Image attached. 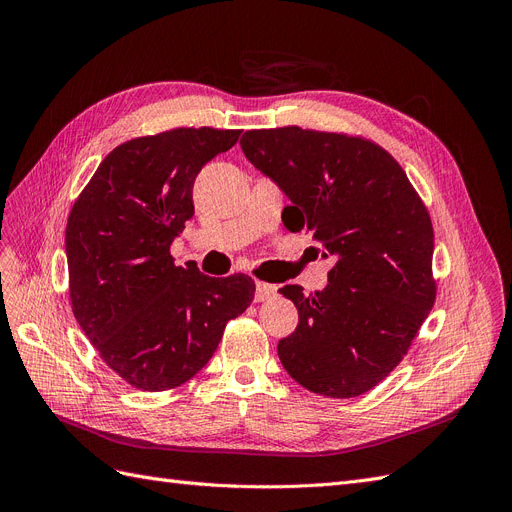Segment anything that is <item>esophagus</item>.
<instances>
[{"mask_svg":"<svg viewBox=\"0 0 512 512\" xmlns=\"http://www.w3.org/2000/svg\"><path fill=\"white\" fill-rule=\"evenodd\" d=\"M278 292V286L267 284V282H257L255 284V303H263L267 299H272Z\"/></svg>","mask_w":512,"mask_h":512,"instance_id":"obj_1","label":"esophagus"}]
</instances>
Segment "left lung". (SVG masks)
<instances>
[{"instance_id":"left-lung-1","label":"left lung","mask_w":512,"mask_h":512,"mask_svg":"<svg viewBox=\"0 0 512 512\" xmlns=\"http://www.w3.org/2000/svg\"><path fill=\"white\" fill-rule=\"evenodd\" d=\"M251 164L290 199L286 228L311 232L334 257L328 286L309 297L280 288L299 326L278 342L294 382L353 398L407 355L436 301L434 228L398 161L371 141L284 126L247 130Z\"/></svg>"}]
</instances>
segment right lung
<instances>
[{
  "label": "right lung",
  "mask_w": 512,
  "mask_h": 512,
  "mask_svg": "<svg viewBox=\"0 0 512 512\" xmlns=\"http://www.w3.org/2000/svg\"><path fill=\"white\" fill-rule=\"evenodd\" d=\"M240 130L174 128L122 143L76 199L66 226L74 317L124 382L145 392L176 388L199 373L255 282L209 278L170 245L193 218V184Z\"/></svg>",
  "instance_id": "obj_1"
}]
</instances>
